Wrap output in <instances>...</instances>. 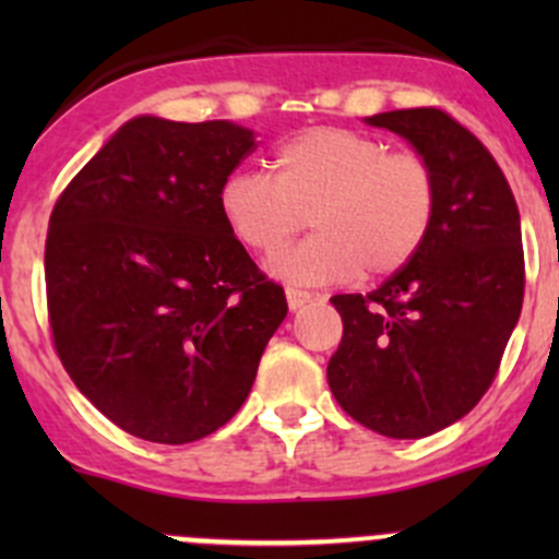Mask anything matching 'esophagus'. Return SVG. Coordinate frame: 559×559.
<instances>
[{
  "label": "esophagus",
  "instance_id": "esophagus-1",
  "mask_svg": "<svg viewBox=\"0 0 559 559\" xmlns=\"http://www.w3.org/2000/svg\"><path fill=\"white\" fill-rule=\"evenodd\" d=\"M313 300V295L311 292H302V289H286V302H289V308L292 311H300L302 306H306V302H311Z\"/></svg>",
  "mask_w": 559,
  "mask_h": 559
}]
</instances>
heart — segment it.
<instances>
[{
    "label": "heart",
    "instance_id": "1",
    "mask_svg": "<svg viewBox=\"0 0 559 559\" xmlns=\"http://www.w3.org/2000/svg\"><path fill=\"white\" fill-rule=\"evenodd\" d=\"M275 178L259 170L229 175L218 207L240 243L275 251L308 224L313 238L270 259V273L297 286L386 278L408 267L430 238L438 175L414 151L341 127H316L275 151Z\"/></svg>",
    "mask_w": 559,
    "mask_h": 559
}]
</instances>
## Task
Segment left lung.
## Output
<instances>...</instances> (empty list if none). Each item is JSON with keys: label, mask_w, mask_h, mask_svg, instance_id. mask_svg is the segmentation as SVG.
<instances>
[{"label": "left lung", "mask_w": 559, "mask_h": 559, "mask_svg": "<svg viewBox=\"0 0 559 559\" xmlns=\"http://www.w3.org/2000/svg\"><path fill=\"white\" fill-rule=\"evenodd\" d=\"M400 134L438 175V213L414 262L370 295H335L343 337L326 365L352 419L425 438L484 397L524 297L516 200L481 140L438 107L365 118Z\"/></svg>", "instance_id": "8db88e82"}]
</instances>
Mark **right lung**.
<instances>
[{
    "label": "right lung",
    "instance_id": "obj_1",
    "mask_svg": "<svg viewBox=\"0 0 559 559\" xmlns=\"http://www.w3.org/2000/svg\"><path fill=\"white\" fill-rule=\"evenodd\" d=\"M253 145L233 121L138 116L56 200L45 240L56 354L129 436L178 447L227 425L289 311L218 207Z\"/></svg>",
    "mask_w": 559,
    "mask_h": 559
}]
</instances>
